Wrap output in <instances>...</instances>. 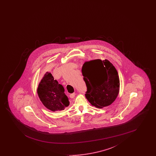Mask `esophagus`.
<instances>
[{
	"label": "esophagus",
	"instance_id": "34e87169",
	"mask_svg": "<svg viewBox=\"0 0 156 156\" xmlns=\"http://www.w3.org/2000/svg\"><path fill=\"white\" fill-rule=\"evenodd\" d=\"M75 93H73V94H70V95H69V97L71 98H74L75 96Z\"/></svg>",
	"mask_w": 156,
	"mask_h": 156
}]
</instances>
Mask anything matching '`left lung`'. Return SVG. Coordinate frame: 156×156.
Instances as JSON below:
<instances>
[{
	"instance_id": "8db88e82",
	"label": "left lung",
	"mask_w": 156,
	"mask_h": 156,
	"mask_svg": "<svg viewBox=\"0 0 156 156\" xmlns=\"http://www.w3.org/2000/svg\"><path fill=\"white\" fill-rule=\"evenodd\" d=\"M82 74L87 88L85 97L92 105L103 108L115 101L120 81L118 71L110 61L98 59L85 62Z\"/></svg>"
}]
</instances>
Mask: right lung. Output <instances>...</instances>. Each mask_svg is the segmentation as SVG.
Wrapping results in <instances>:
<instances>
[{
	"instance_id": "obj_1",
	"label": "right lung",
	"mask_w": 156,
	"mask_h": 156,
	"mask_svg": "<svg viewBox=\"0 0 156 156\" xmlns=\"http://www.w3.org/2000/svg\"><path fill=\"white\" fill-rule=\"evenodd\" d=\"M37 94L43 105L51 111L64 110L69 105L64 87L50 73H47L40 82Z\"/></svg>"
}]
</instances>
